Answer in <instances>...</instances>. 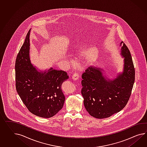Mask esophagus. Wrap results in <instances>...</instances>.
Returning a JSON list of instances; mask_svg holds the SVG:
<instances>
[{
    "label": "esophagus",
    "instance_id": "1",
    "mask_svg": "<svg viewBox=\"0 0 147 147\" xmlns=\"http://www.w3.org/2000/svg\"><path fill=\"white\" fill-rule=\"evenodd\" d=\"M72 79H74V80H78V79L79 78V74L77 73V72H75L73 75L72 76Z\"/></svg>",
    "mask_w": 147,
    "mask_h": 147
}]
</instances>
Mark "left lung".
Returning a JSON list of instances; mask_svg holds the SVG:
<instances>
[{"label": "left lung", "instance_id": "left-lung-1", "mask_svg": "<svg viewBox=\"0 0 147 147\" xmlns=\"http://www.w3.org/2000/svg\"><path fill=\"white\" fill-rule=\"evenodd\" d=\"M121 54L124 57L123 72L113 80L106 79L101 69L87 68L82 75L84 104L93 117L102 119L119 112L127 105L135 80V68L127 46L123 42Z\"/></svg>", "mask_w": 147, "mask_h": 147}]
</instances>
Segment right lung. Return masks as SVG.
Masks as SVG:
<instances>
[{"instance_id":"right-lung-1","label":"right lung","mask_w":147,"mask_h":147,"mask_svg":"<svg viewBox=\"0 0 147 147\" xmlns=\"http://www.w3.org/2000/svg\"><path fill=\"white\" fill-rule=\"evenodd\" d=\"M30 30L15 61V86L17 92L30 113L49 118L62 108L65 96L62 83L69 78L67 72L49 69L38 71L30 62Z\"/></svg>"}]
</instances>
